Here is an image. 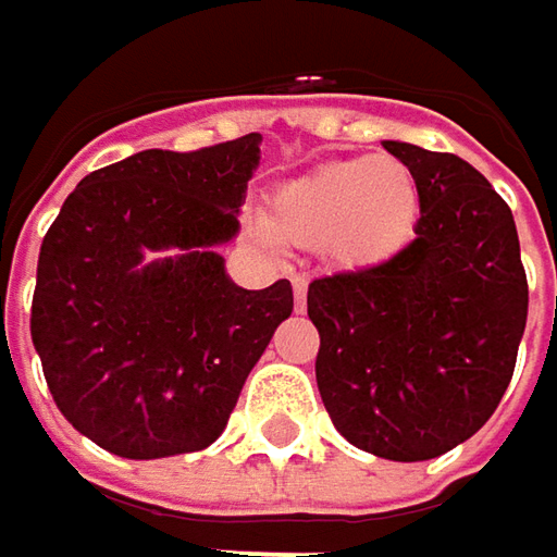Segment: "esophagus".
I'll return each instance as SVG.
<instances>
[{
  "mask_svg": "<svg viewBox=\"0 0 557 557\" xmlns=\"http://www.w3.org/2000/svg\"><path fill=\"white\" fill-rule=\"evenodd\" d=\"M290 285H294V307H297V312H304L307 310V278L304 275H294Z\"/></svg>",
  "mask_w": 557,
  "mask_h": 557,
  "instance_id": "esophagus-1",
  "label": "esophagus"
}]
</instances>
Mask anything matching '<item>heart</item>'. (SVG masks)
<instances>
[{"label":"heart","instance_id":"obj_1","mask_svg":"<svg viewBox=\"0 0 557 557\" xmlns=\"http://www.w3.org/2000/svg\"><path fill=\"white\" fill-rule=\"evenodd\" d=\"M421 220V185L394 154L329 161L278 185L260 235L322 247L341 269H374L403 253Z\"/></svg>","mask_w":557,"mask_h":557}]
</instances>
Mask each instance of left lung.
Returning <instances> with one entry per match:
<instances>
[{"mask_svg":"<svg viewBox=\"0 0 557 557\" xmlns=\"http://www.w3.org/2000/svg\"><path fill=\"white\" fill-rule=\"evenodd\" d=\"M384 148L421 185L416 242L384 267L315 278V384L334 428L377 459H437L496 412L527 325L508 203L468 161Z\"/></svg>","mask_w":557,"mask_h":557,"instance_id":"1","label":"left lung"}]
</instances>
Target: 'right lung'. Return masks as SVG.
Here are the masks:
<instances>
[{"mask_svg":"<svg viewBox=\"0 0 557 557\" xmlns=\"http://www.w3.org/2000/svg\"><path fill=\"white\" fill-rule=\"evenodd\" d=\"M260 141L101 166L42 238L33 347L61 416L114 456L207 449L294 310L288 278L238 288L220 253L242 228Z\"/></svg>","mask_w":557,"mask_h":557,"instance_id":"obj_1","label":"right lung"}]
</instances>
